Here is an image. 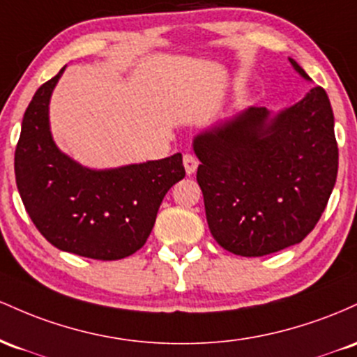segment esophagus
I'll use <instances>...</instances> for the list:
<instances>
[{
	"instance_id": "34e87169",
	"label": "esophagus",
	"mask_w": 357,
	"mask_h": 357,
	"mask_svg": "<svg viewBox=\"0 0 357 357\" xmlns=\"http://www.w3.org/2000/svg\"><path fill=\"white\" fill-rule=\"evenodd\" d=\"M197 165H199V162H197V158L194 157V155H190V153L183 155V167H185L187 175L194 174V172L197 170Z\"/></svg>"
}]
</instances>
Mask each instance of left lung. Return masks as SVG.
<instances>
[{
  "label": "left lung",
  "mask_w": 357,
  "mask_h": 357,
  "mask_svg": "<svg viewBox=\"0 0 357 357\" xmlns=\"http://www.w3.org/2000/svg\"><path fill=\"white\" fill-rule=\"evenodd\" d=\"M290 63L310 81L294 59ZM192 146L212 236L248 258L302 241L337 178L334 113L320 86L276 114L248 107L199 133Z\"/></svg>",
  "instance_id": "obj_1"
}]
</instances>
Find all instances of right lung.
I'll return each instance as SVG.
<instances>
[{
	"label": "right lung",
	"instance_id": "1",
	"mask_svg": "<svg viewBox=\"0 0 357 357\" xmlns=\"http://www.w3.org/2000/svg\"><path fill=\"white\" fill-rule=\"evenodd\" d=\"M63 70L38 87L23 116L15 151L20 197L59 250L104 261L126 258L146 243L163 197L185 177L182 153L104 170L72 160L55 145L49 119Z\"/></svg>",
	"mask_w": 357,
	"mask_h": 357
}]
</instances>
